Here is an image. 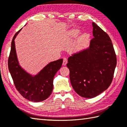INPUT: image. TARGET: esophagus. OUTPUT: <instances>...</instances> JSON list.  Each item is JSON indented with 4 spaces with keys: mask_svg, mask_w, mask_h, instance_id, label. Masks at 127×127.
<instances>
[{
    "mask_svg": "<svg viewBox=\"0 0 127 127\" xmlns=\"http://www.w3.org/2000/svg\"><path fill=\"white\" fill-rule=\"evenodd\" d=\"M67 62H68V60H67L66 58H63V65H66L67 64Z\"/></svg>",
    "mask_w": 127,
    "mask_h": 127,
    "instance_id": "esophagus-1",
    "label": "esophagus"
}]
</instances>
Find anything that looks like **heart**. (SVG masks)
I'll return each mask as SVG.
<instances>
[{
	"label": "heart",
	"mask_w": 127,
	"mask_h": 127,
	"mask_svg": "<svg viewBox=\"0 0 127 127\" xmlns=\"http://www.w3.org/2000/svg\"><path fill=\"white\" fill-rule=\"evenodd\" d=\"M79 34V31L76 29H72L68 31V35L70 37L76 36Z\"/></svg>",
	"instance_id": "obj_1"
}]
</instances>
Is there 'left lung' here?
Wrapping results in <instances>:
<instances>
[{
	"mask_svg": "<svg viewBox=\"0 0 127 127\" xmlns=\"http://www.w3.org/2000/svg\"><path fill=\"white\" fill-rule=\"evenodd\" d=\"M93 38L90 46L68 58L66 66L75 91L83 98H93L111 85L117 64L111 40L92 23Z\"/></svg>",
	"mask_w": 127,
	"mask_h": 127,
	"instance_id": "8db88e82",
	"label": "left lung"
}]
</instances>
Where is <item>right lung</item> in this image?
Wrapping results in <instances>:
<instances>
[{
    "label": "right lung",
    "instance_id": "add662e5",
    "mask_svg": "<svg viewBox=\"0 0 127 127\" xmlns=\"http://www.w3.org/2000/svg\"><path fill=\"white\" fill-rule=\"evenodd\" d=\"M19 30L13 36L8 67L17 90L26 99L39 102L48 98L52 92L53 78L63 63V59L50 62L35 75L25 71L19 64L16 54L15 39L21 31Z\"/></svg>",
    "mask_w": 127,
    "mask_h": 127
}]
</instances>
